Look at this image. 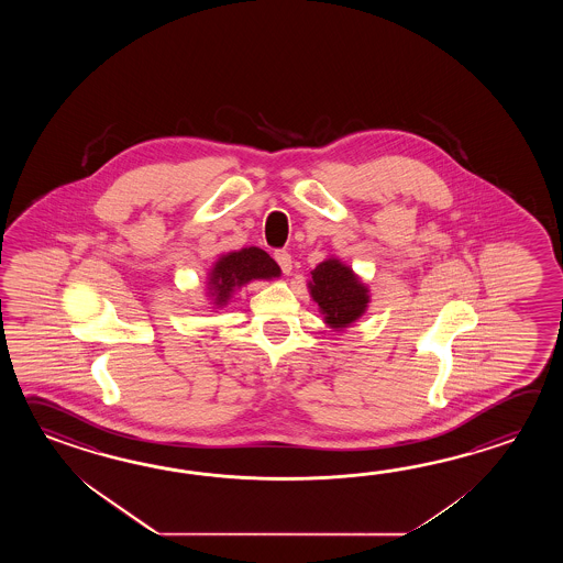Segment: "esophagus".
<instances>
[{
    "label": "esophagus",
    "mask_w": 563,
    "mask_h": 563,
    "mask_svg": "<svg viewBox=\"0 0 563 563\" xmlns=\"http://www.w3.org/2000/svg\"><path fill=\"white\" fill-rule=\"evenodd\" d=\"M274 257H276L282 274L289 276V274H291V255H289V252H286V250H277V252L274 253Z\"/></svg>",
    "instance_id": "1"
}]
</instances>
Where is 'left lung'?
I'll return each instance as SVG.
<instances>
[{
	"instance_id": "1",
	"label": "left lung",
	"mask_w": 563,
	"mask_h": 563,
	"mask_svg": "<svg viewBox=\"0 0 563 563\" xmlns=\"http://www.w3.org/2000/svg\"><path fill=\"white\" fill-rule=\"evenodd\" d=\"M310 294L332 328L356 322L368 306V289L338 260H325L311 272Z\"/></svg>"
}]
</instances>
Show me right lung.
I'll return each instance as SVG.
<instances>
[{"label":"right lung","instance_id":"right-lung-1","mask_svg":"<svg viewBox=\"0 0 563 563\" xmlns=\"http://www.w3.org/2000/svg\"><path fill=\"white\" fill-rule=\"evenodd\" d=\"M279 265L257 247H245L241 252L228 253L217 262L209 286H211V296L216 298L217 306L225 303L231 291L235 287H241L252 279H272L279 276Z\"/></svg>","mask_w":563,"mask_h":563}]
</instances>
